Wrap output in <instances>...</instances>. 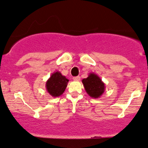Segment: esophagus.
I'll return each mask as SVG.
<instances>
[{"instance_id": "obj_1", "label": "esophagus", "mask_w": 148, "mask_h": 148, "mask_svg": "<svg viewBox=\"0 0 148 148\" xmlns=\"http://www.w3.org/2000/svg\"><path fill=\"white\" fill-rule=\"evenodd\" d=\"M80 79H81V78H80V76H75V77L73 78V80L75 81H79Z\"/></svg>"}]
</instances>
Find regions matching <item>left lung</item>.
<instances>
[{
	"label": "left lung",
	"instance_id": "left-lung-1",
	"mask_svg": "<svg viewBox=\"0 0 148 148\" xmlns=\"http://www.w3.org/2000/svg\"><path fill=\"white\" fill-rule=\"evenodd\" d=\"M87 94L92 98H99L105 91V84L95 73H90L86 79L82 80Z\"/></svg>",
	"mask_w": 148,
	"mask_h": 148
}]
</instances>
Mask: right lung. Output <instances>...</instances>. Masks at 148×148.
<instances>
[{"label":"right lung","mask_w":148,"mask_h":148,"mask_svg":"<svg viewBox=\"0 0 148 148\" xmlns=\"http://www.w3.org/2000/svg\"><path fill=\"white\" fill-rule=\"evenodd\" d=\"M69 80L58 71L53 72L46 82V90L53 97H57L63 94Z\"/></svg>","instance_id":"add662e5"}]
</instances>
